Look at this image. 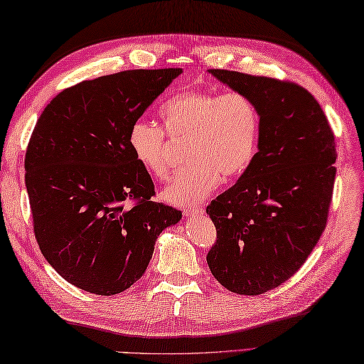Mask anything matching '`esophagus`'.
<instances>
[{
    "mask_svg": "<svg viewBox=\"0 0 364 364\" xmlns=\"http://www.w3.org/2000/svg\"><path fill=\"white\" fill-rule=\"evenodd\" d=\"M200 213H203L202 206H188L186 210H184V214L186 215H194V214H200Z\"/></svg>",
    "mask_w": 364,
    "mask_h": 364,
    "instance_id": "1",
    "label": "esophagus"
}]
</instances>
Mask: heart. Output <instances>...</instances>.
<instances>
[{
	"label": "heart",
	"mask_w": 364,
	"mask_h": 364,
	"mask_svg": "<svg viewBox=\"0 0 364 364\" xmlns=\"http://www.w3.org/2000/svg\"><path fill=\"white\" fill-rule=\"evenodd\" d=\"M162 128L137 119L127 134L134 159L156 180L170 170L168 141L188 137L186 159L162 191L176 206L202 202L222 183V175L235 178L247 172L257 156L261 137V114L253 100L237 90H184L159 107Z\"/></svg>",
	"instance_id": "b5f03b06"
}]
</instances>
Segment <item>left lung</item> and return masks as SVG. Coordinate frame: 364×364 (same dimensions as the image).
Here are the masks:
<instances>
[{"instance_id": "8db88e82", "label": "left lung", "mask_w": 364, "mask_h": 364, "mask_svg": "<svg viewBox=\"0 0 364 364\" xmlns=\"http://www.w3.org/2000/svg\"><path fill=\"white\" fill-rule=\"evenodd\" d=\"M210 72L257 103L261 137L247 172L206 206L218 231L206 261L223 288L259 296L296 274L326 230L335 134L321 105L297 82Z\"/></svg>"}]
</instances>
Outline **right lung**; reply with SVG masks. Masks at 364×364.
Wrapping results in <instances>:
<instances>
[{
  "label": "right lung",
  "instance_id": "add662e5",
  "mask_svg": "<svg viewBox=\"0 0 364 364\" xmlns=\"http://www.w3.org/2000/svg\"><path fill=\"white\" fill-rule=\"evenodd\" d=\"M181 68L125 70L67 87L46 105L25 154L34 236L76 288L114 296L134 284L181 211L153 202L127 134Z\"/></svg>",
  "mask_w": 364,
  "mask_h": 364
}]
</instances>
